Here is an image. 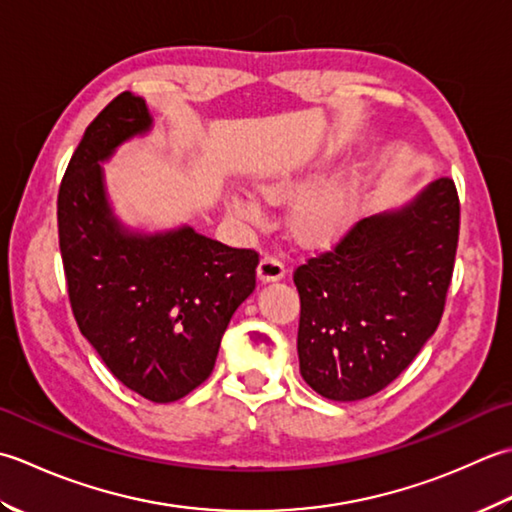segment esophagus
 Here are the masks:
<instances>
[{"instance_id": "34e87169", "label": "esophagus", "mask_w": 512, "mask_h": 512, "mask_svg": "<svg viewBox=\"0 0 512 512\" xmlns=\"http://www.w3.org/2000/svg\"><path fill=\"white\" fill-rule=\"evenodd\" d=\"M287 274V265L285 260L280 254L271 252V254H265L263 258H260V265H258V278L263 280V283H271V280H280Z\"/></svg>"}]
</instances>
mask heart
Returning a JSON list of instances; mask_svg holds the SVG:
<instances>
[{"label":"heart","instance_id":"1","mask_svg":"<svg viewBox=\"0 0 512 512\" xmlns=\"http://www.w3.org/2000/svg\"><path fill=\"white\" fill-rule=\"evenodd\" d=\"M294 190V181L285 179V176L267 179L260 185V192H263L267 201H283V198H287ZM232 207L236 214L254 218V221L263 216V205H260L256 196L236 194L232 198ZM353 207H356V181L349 179L336 185H329L325 190L309 196L305 203H300L294 218L298 234L302 238H307V241L325 238L349 221Z\"/></svg>","mask_w":512,"mask_h":512}]
</instances>
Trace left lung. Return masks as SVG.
I'll return each instance as SVG.
<instances>
[{"label": "left lung", "mask_w": 512, "mask_h": 512, "mask_svg": "<svg viewBox=\"0 0 512 512\" xmlns=\"http://www.w3.org/2000/svg\"><path fill=\"white\" fill-rule=\"evenodd\" d=\"M457 236L460 198L444 176L296 267L300 375L311 389L356 402L409 367L440 325Z\"/></svg>", "instance_id": "1"}]
</instances>
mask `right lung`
Masks as SVG:
<instances>
[{"label":"right lung","mask_w":512,"mask_h":512,"mask_svg":"<svg viewBox=\"0 0 512 512\" xmlns=\"http://www.w3.org/2000/svg\"><path fill=\"white\" fill-rule=\"evenodd\" d=\"M145 101L121 92L92 121L57 198L70 307L103 364L141 398H185L214 369L221 338L256 287L258 252L192 227L141 234L114 216L101 163L150 132Z\"/></svg>","instance_id":"add662e5"}]
</instances>
